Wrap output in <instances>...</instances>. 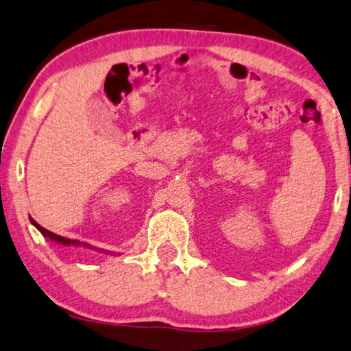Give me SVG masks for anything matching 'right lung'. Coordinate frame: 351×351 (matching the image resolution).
Segmentation results:
<instances>
[{"label": "right lung", "instance_id": "right-lung-1", "mask_svg": "<svg viewBox=\"0 0 351 351\" xmlns=\"http://www.w3.org/2000/svg\"><path fill=\"white\" fill-rule=\"evenodd\" d=\"M29 221H31V223L34 227H36L40 233L43 234L45 238H49V239H53V241H56V243H59V244H63V245H84V247H90V245H87V244H80L79 241H73V239H66V238H63V237H59V234H54V233H51V232H48V230L46 228H43L42 226H38V223L32 219V217H29Z\"/></svg>", "mask_w": 351, "mask_h": 351}]
</instances>
